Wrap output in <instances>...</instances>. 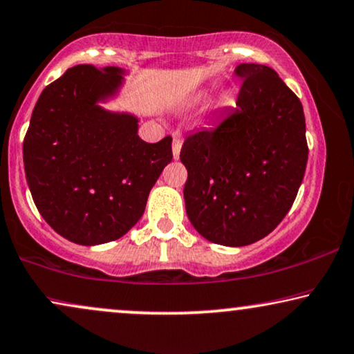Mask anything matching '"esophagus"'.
I'll list each match as a JSON object with an SVG mask.
<instances>
[{"instance_id":"1","label":"esophagus","mask_w":354,"mask_h":354,"mask_svg":"<svg viewBox=\"0 0 354 354\" xmlns=\"http://www.w3.org/2000/svg\"><path fill=\"white\" fill-rule=\"evenodd\" d=\"M180 148H182V141L178 138H174V143H172V154L174 159L180 158Z\"/></svg>"}]
</instances>
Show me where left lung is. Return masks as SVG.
Segmentation results:
<instances>
[{
    "mask_svg": "<svg viewBox=\"0 0 354 354\" xmlns=\"http://www.w3.org/2000/svg\"><path fill=\"white\" fill-rule=\"evenodd\" d=\"M237 107L183 141L187 216L214 244L242 247L268 236L295 203L307 164L301 100L277 71L241 63Z\"/></svg>",
    "mask_w": 354,
    "mask_h": 354,
    "instance_id": "obj_1",
    "label": "left lung"
}]
</instances>
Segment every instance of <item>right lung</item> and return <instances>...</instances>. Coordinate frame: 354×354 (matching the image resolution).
I'll return each instance as SVG.
<instances>
[{
    "instance_id": "add662e5",
    "label": "right lung",
    "mask_w": 354,
    "mask_h": 354,
    "mask_svg": "<svg viewBox=\"0 0 354 354\" xmlns=\"http://www.w3.org/2000/svg\"><path fill=\"white\" fill-rule=\"evenodd\" d=\"M120 84V68H70L42 91L27 128L22 153L32 198L75 244H104L130 231L172 160L171 136L146 143L135 117L99 107Z\"/></svg>"
}]
</instances>
